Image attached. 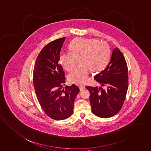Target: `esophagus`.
Segmentation results:
<instances>
[{
  "label": "esophagus",
  "mask_w": 151,
  "mask_h": 151,
  "mask_svg": "<svg viewBox=\"0 0 151 151\" xmlns=\"http://www.w3.org/2000/svg\"><path fill=\"white\" fill-rule=\"evenodd\" d=\"M79 88H80V90L81 91H82V90H83L85 88V86H84L83 84H81V85H79Z\"/></svg>",
  "instance_id": "esophagus-1"
}]
</instances>
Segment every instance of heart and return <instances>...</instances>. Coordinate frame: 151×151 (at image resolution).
Returning <instances> with one entry per match:
<instances>
[{
  "instance_id": "1",
  "label": "heart",
  "mask_w": 151,
  "mask_h": 151,
  "mask_svg": "<svg viewBox=\"0 0 151 151\" xmlns=\"http://www.w3.org/2000/svg\"><path fill=\"white\" fill-rule=\"evenodd\" d=\"M70 51L61 53L59 61L68 72L71 71L77 63L80 64L68 75L69 81L76 84L85 83L88 79L90 70L99 72L108 63L110 50L108 45L96 39L76 38L69 45Z\"/></svg>"
}]
</instances>
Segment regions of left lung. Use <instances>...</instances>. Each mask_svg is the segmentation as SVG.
Listing matches in <instances>:
<instances>
[{"label":"left lung","mask_w":151,"mask_h":151,"mask_svg":"<svg viewBox=\"0 0 151 151\" xmlns=\"http://www.w3.org/2000/svg\"><path fill=\"white\" fill-rule=\"evenodd\" d=\"M101 87L86 86L90 91L91 111L102 118L112 117L120 111L125 100L128 89V68L126 60L116 47L112 51L111 58L105 69L94 76Z\"/></svg>","instance_id":"obj_1"}]
</instances>
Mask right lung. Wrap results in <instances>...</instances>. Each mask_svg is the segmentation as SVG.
<instances>
[{
	"mask_svg": "<svg viewBox=\"0 0 151 151\" xmlns=\"http://www.w3.org/2000/svg\"><path fill=\"white\" fill-rule=\"evenodd\" d=\"M65 37L45 46L39 52L33 73V83L38 101L44 112L54 120H64L73 112L75 99L79 91L75 84L63 87L65 78L59 64V56Z\"/></svg>",
	"mask_w": 151,
	"mask_h": 151,
	"instance_id": "right-lung-1",
	"label": "right lung"
}]
</instances>
